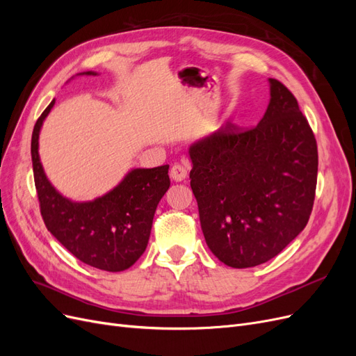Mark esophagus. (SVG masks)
Segmentation results:
<instances>
[{"mask_svg": "<svg viewBox=\"0 0 356 356\" xmlns=\"http://www.w3.org/2000/svg\"><path fill=\"white\" fill-rule=\"evenodd\" d=\"M169 175L175 182H181L187 178V169L182 165H174L169 172Z\"/></svg>", "mask_w": 356, "mask_h": 356, "instance_id": "esophagus-1", "label": "esophagus"}]
</instances>
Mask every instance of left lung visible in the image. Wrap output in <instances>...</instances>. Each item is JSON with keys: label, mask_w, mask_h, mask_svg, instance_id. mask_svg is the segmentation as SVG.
<instances>
[{"label": "left lung", "mask_w": 356, "mask_h": 356, "mask_svg": "<svg viewBox=\"0 0 356 356\" xmlns=\"http://www.w3.org/2000/svg\"><path fill=\"white\" fill-rule=\"evenodd\" d=\"M255 127L227 123L188 148L190 186L204 241L220 261L246 268L272 260L303 232L314 208L318 147L298 102L268 79Z\"/></svg>", "instance_id": "8db88e82"}]
</instances>
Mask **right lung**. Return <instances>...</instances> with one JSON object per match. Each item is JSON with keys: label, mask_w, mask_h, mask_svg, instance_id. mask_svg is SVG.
<instances>
[{"label": "right lung", "mask_w": 356, "mask_h": 356, "mask_svg": "<svg viewBox=\"0 0 356 356\" xmlns=\"http://www.w3.org/2000/svg\"><path fill=\"white\" fill-rule=\"evenodd\" d=\"M53 105L55 99L40 115L31 139L41 217L47 230L84 264L105 272L126 270L145 251L156 208L170 186L169 165L129 170L113 190L95 200L74 202L62 196L47 179L38 154L41 126Z\"/></svg>", "instance_id": "right-lung-1"}]
</instances>
